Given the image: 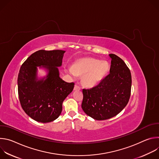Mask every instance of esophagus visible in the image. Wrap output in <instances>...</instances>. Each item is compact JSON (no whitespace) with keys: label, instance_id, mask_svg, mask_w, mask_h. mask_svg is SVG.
<instances>
[{"label":"esophagus","instance_id":"obj_1","mask_svg":"<svg viewBox=\"0 0 159 159\" xmlns=\"http://www.w3.org/2000/svg\"><path fill=\"white\" fill-rule=\"evenodd\" d=\"M74 90H80V87L79 86H78L77 85H75V87H74Z\"/></svg>","mask_w":159,"mask_h":159}]
</instances>
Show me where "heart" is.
<instances>
[{
    "instance_id": "1",
    "label": "heart",
    "mask_w": 159,
    "mask_h": 159,
    "mask_svg": "<svg viewBox=\"0 0 159 159\" xmlns=\"http://www.w3.org/2000/svg\"><path fill=\"white\" fill-rule=\"evenodd\" d=\"M109 65L106 61L93 58H83L77 60L72 67H67L66 71L73 77L83 76L82 82L88 87L99 84L107 74Z\"/></svg>"
}]
</instances>
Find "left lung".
Segmentation results:
<instances>
[{"label": "left lung", "mask_w": 159, "mask_h": 159, "mask_svg": "<svg viewBox=\"0 0 159 159\" xmlns=\"http://www.w3.org/2000/svg\"><path fill=\"white\" fill-rule=\"evenodd\" d=\"M109 74L97 86L83 89L82 108L85 114L96 120L116 116L127 105L131 94V72L124 61L109 54Z\"/></svg>", "instance_id": "left-lung-1"}]
</instances>
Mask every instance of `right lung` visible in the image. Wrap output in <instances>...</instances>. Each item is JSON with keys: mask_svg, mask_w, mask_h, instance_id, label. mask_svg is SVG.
Returning <instances> with one entry per match:
<instances>
[{"mask_svg": "<svg viewBox=\"0 0 159 159\" xmlns=\"http://www.w3.org/2000/svg\"><path fill=\"white\" fill-rule=\"evenodd\" d=\"M65 51L41 50L31 55L22 65L17 78L20 105L26 114L40 123H49L59 117L62 104L74 89V83H68L60 77ZM46 72L38 75V69Z\"/></svg>", "mask_w": 159, "mask_h": 159, "instance_id": "add662e5", "label": "right lung"}]
</instances>
